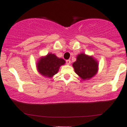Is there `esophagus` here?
<instances>
[{"label":"esophagus","mask_w":127,"mask_h":127,"mask_svg":"<svg viewBox=\"0 0 127 127\" xmlns=\"http://www.w3.org/2000/svg\"><path fill=\"white\" fill-rule=\"evenodd\" d=\"M66 64H67V65H69L70 64V60H66Z\"/></svg>","instance_id":"1"}]
</instances>
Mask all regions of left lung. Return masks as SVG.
Wrapping results in <instances>:
<instances>
[{"label": "left lung", "instance_id": "left-lung-1", "mask_svg": "<svg viewBox=\"0 0 127 127\" xmlns=\"http://www.w3.org/2000/svg\"><path fill=\"white\" fill-rule=\"evenodd\" d=\"M75 72L81 79H90L98 71V62L93 57L80 53L77 57V60L73 63Z\"/></svg>", "mask_w": 127, "mask_h": 127}]
</instances>
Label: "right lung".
Wrapping results in <instances>:
<instances>
[{"mask_svg": "<svg viewBox=\"0 0 127 127\" xmlns=\"http://www.w3.org/2000/svg\"><path fill=\"white\" fill-rule=\"evenodd\" d=\"M64 63L65 61L63 59L58 58L52 53H49L38 60L37 69L41 75L51 78L58 72L60 66Z\"/></svg>", "mask_w": 127, "mask_h": 127, "instance_id": "add662e5", "label": "right lung"}]
</instances>
